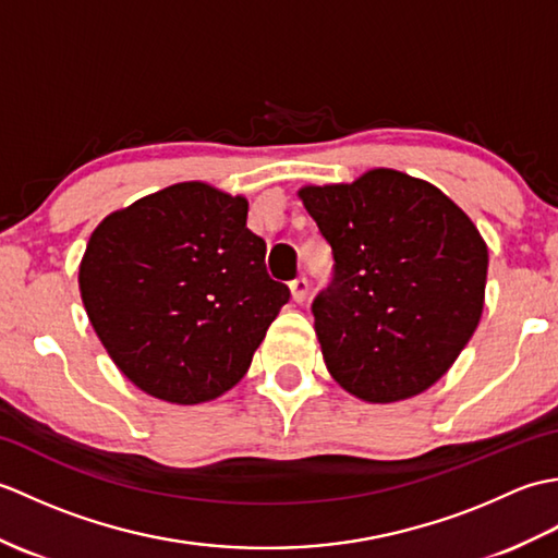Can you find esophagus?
<instances>
[{"label":"esophagus","mask_w":558,"mask_h":558,"mask_svg":"<svg viewBox=\"0 0 558 558\" xmlns=\"http://www.w3.org/2000/svg\"><path fill=\"white\" fill-rule=\"evenodd\" d=\"M290 294H292V302L302 304L306 300V294H310V282H306V278H294L290 282Z\"/></svg>","instance_id":"obj_1"}]
</instances>
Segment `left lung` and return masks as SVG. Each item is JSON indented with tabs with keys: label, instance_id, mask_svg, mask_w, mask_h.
<instances>
[{
	"label": "left lung",
	"instance_id": "obj_1",
	"mask_svg": "<svg viewBox=\"0 0 558 558\" xmlns=\"http://www.w3.org/2000/svg\"><path fill=\"white\" fill-rule=\"evenodd\" d=\"M298 194L336 258L312 304L330 376L366 402L420 396L480 324L487 242L441 189L390 168Z\"/></svg>",
	"mask_w": 558,
	"mask_h": 558
}]
</instances>
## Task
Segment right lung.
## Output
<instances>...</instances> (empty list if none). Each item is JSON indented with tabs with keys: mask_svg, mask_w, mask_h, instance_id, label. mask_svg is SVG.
Here are the masks:
<instances>
[{
	"mask_svg": "<svg viewBox=\"0 0 558 558\" xmlns=\"http://www.w3.org/2000/svg\"><path fill=\"white\" fill-rule=\"evenodd\" d=\"M248 201L180 182L110 213L78 266L88 322L144 393L198 405L242 381L290 300L268 278Z\"/></svg>",
	"mask_w": 558,
	"mask_h": 558,
	"instance_id": "add662e5",
	"label": "right lung"
}]
</instances>
